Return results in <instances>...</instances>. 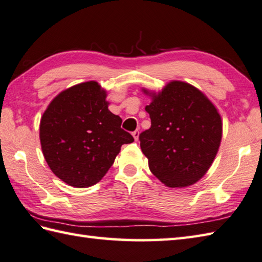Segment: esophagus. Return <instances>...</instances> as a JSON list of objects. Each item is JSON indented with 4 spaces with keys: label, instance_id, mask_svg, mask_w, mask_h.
Wrapping results in <instances>:
<instances>
[{
    "label": "esophagus",
    "instance_id": "34e87169",
    "mask_svg": "<svg viewBox=\"0 0 262 262\" xmlns=\"http://www.w3.org/2000/svg\"><path fill=\"white\" fill-rule=\"evenodd\" d=\"M132 136H133V138H135V140H138V139H139V130L133 131Z\"/></svg>",
    "mask_w": 262,
    "mask_h": 262
}]
</instances>
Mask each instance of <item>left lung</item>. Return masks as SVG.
<instances>
[{
  "label": "left lung",
  "mask_w": 262,
  "mask_h": 262,
  "mask_svg": "<svg viewBox=\"0 0 262 262\" xmlns=\"http://www.w3.org/2000/svg\"><path fill=\"white\" fill-rule=\"evenodd\" d=\"M151 96L146 106L151 126L140 139L151 173L169 188H184L209 169L220 148L222 117L199 89L183 81H170Z\"/></svg>",
  "instance_id": "8db88e82"
}]
</instances>
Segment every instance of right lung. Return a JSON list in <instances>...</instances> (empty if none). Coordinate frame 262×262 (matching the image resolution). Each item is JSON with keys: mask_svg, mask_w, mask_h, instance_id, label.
Listing matches in <instances>:
<instances>
[{"mask_svg": "<svg viewBox=\"0 0 262 262\" xmlns=\"http://www.w3.org/2000/svg\"><path fill=\"white\" fill-rule=\"evenodd\" d=\"M121 123L98 82L63 90L47 106L39 125L42 155L52 172L76 188L98 183L122 145L135 140Z\"/></svg>", "mask_w": 262, "mask_h": 262, "instance_id": "obj_1", "label": "right lung"}]
</instances>
